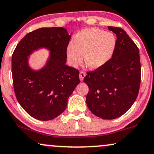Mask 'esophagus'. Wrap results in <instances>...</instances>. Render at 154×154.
Masks as SVG:
<instances>
[{"label": "esophagus", "mask_w": 154, "mask_h": 154, "mask_svg": "<svg viewBox=\"0 0 154 154\" xmlns=\"http://www.w3.org/2000/svg\"><path fill=\"white\" fill-rule=\"evenodd\" d=\"M85 76H86V73H85L84 71H81L80 73H79V79H80L81 81H84Z\"/></svg>", "instance_id": "1"}]
</instances>
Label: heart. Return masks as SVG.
Returning a JSON list of instances; mask_svg holds the SVG:
<instances>
[{
  "label": "heart",
  "instance_id": "1",
  "mask_svg": "<svg viewBox=\"0 0 154 154\" xmlns=\"http://www.w3.org/2000/svg\"><path fill=\"white\" fill-rule=\"evenodd\" d=\"M67 49L68 59L72 66L81 64L84 56L85 64L90 69H97L109 60L116 45V39L111 32L97 28L79 32Z\"/></svg>",
  "mask_w": 154,
  "mask_h": 154
}]
</instances>
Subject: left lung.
Instances as JSON below:
<instances>
[{
	"label": "left lung",
	"mask_w": 154,
	"mask_h": 154,
	"mask_svg": "<svg viewBox=\"0 0 154 154\" xmlns=\"http://www.w3.org/2000/svg\"><path fill=\"white\" fill-rule=\"evenodd\" d=\"M117 35L112 58L101 68L87 72L84 81L88 85L86 104L96 116L113 120L131 107L138 97L140 84L139 50L125 31L108 26Z\"/></svg>",
	"instance_id": "obj_1"
}]
</instances>
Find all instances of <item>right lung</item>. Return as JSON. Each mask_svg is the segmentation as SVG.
Masks as SVG:
<instances>
[{
	"instance_id": "add662e5",
	"label": "right lung",
	"mask_w": 154,
	"mask_h": 154,
	"mask_svg": "<svg viewBox=\"0 0 154 154\" xmlns=\"http://www.w3.org/2000/svg\"><path fill=\"white\" fill-rule=\"evenodd\" d=\"M71 38L63 27L40 28L31 32L17 45L12 55V77L18 102L31 117L50 120L66 109L68 97L80 83L79 71L66 64ZM50 50L46 65L39 71L28 66L34 50Z\"/></svg>"
}]
</instances>
